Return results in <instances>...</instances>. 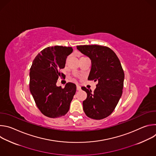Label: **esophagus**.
<instances>
[{
	"label": "esophagus",
	"instance_id": "34e87169",
	"mask_svg": "<svg viewBox=\"0 0 156 156\" xmlns=\"http://www.w3.org/2000/svg\"><path fill=\"white\" fill-rule=\"evenodd\" d=\"M76 90L77 91H80L81 90V87L80 86H78V85L76 86Z\"/></svg>",
	"mask_w": 156,
	"mask_h": 156
}]
</instances>
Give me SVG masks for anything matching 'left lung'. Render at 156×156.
I'll return each mask as SVG.
<instances>
[{"instance_id":"left-lung-1","label":"left lung","mask_w":156,"mask_h":156,"mask_svg":"<svg viewBox=\"0 0 156 156\" xmlns=\"http://www.w3.org/2000/svg\"><path fill=\"white\" fill-rule=\"evenodd\" d=\"M77 49L91 60L88 80L98 81L94 93L82 87L87 93L83 102L85 114L101 120L113 112L122 94L124 72L115 53L108 47L99 45L77 46Z\"/></svg>"}]
</instances>
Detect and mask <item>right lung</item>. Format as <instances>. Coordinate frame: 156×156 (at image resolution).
<instances>
[{"instance_id":"right-lung-1","label":"right lung","mask_w":156,"mask_h":156,"mask_svg":"<svg viewBox=\"0 0 156 156\" xmlns=\"http://www.w3.org/2000/svg\"><path fill=\"white\" fill-rule=\"evenodd\" d=\"M73 52L71 47L56 46L46 48L34 59L30 72V90L35 103L46 117L57 118L69 112L76 86L68 83L64 88L57 86L60 70L65 68L66 58Z\"/></svg>"}]
</instances>
